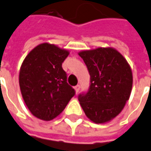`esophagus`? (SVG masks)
Masks as SVG:
<instances>
[{"instance_id":"1","label":"esophagus","mask_w":151,"mask_h":151,"mask_svg":"<svg viewBox=\"0 0 151 151\" xmlns=\"http://www.w3.org/2000/svg\"><path fill=\"white\" fill-rule=\"evenodd\" d=\"M74 89H75L76 93H78V92H79V90H80V86H79V85H77V86H75V87H74Z\"/></svg>"}]
</instances>
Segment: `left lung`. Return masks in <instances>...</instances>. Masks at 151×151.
I'll use <instances>...</instances> for the list:
<instances>
[{
	"label": "left lung",
	"instance_id": "obj_1",
	"mask_svg": "<svg viewBox=\"0 0 151 151\" xmlns=\"http://www.w3.org/2000/svg\"><path fill=\"white\" fill-rule=\"evenodd\" d=\"M78 55L91 77L88 92L78 97L80 105L93 122H109L121 113L130 98L133 83L131 66L111 47L82 50Z\"/></svg>",
	"mask_w": 151,
	"mask_h": 151
}]
</instances>
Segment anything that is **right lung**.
<instances>
[{
    "label": "right lung",
    "instance_id": "add662e5",
    "mask_svg": "<svg viewBox=\"0 0 151 151\" xmlns=\"http://www.w3.org/2000/svg\"><path fill=\"white\" fill-rule=\"evenodd\" d=\"M68 54L65 49L43 43L27 54L20 66L21 95L29 111L37 118L46 122L55 118L75 94L62 68Z\"/></svg>",
    "mask_w": 151,
    "mask_h": 151
}]
</instances>
